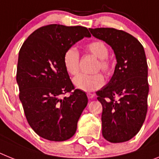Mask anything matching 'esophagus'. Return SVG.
Masks as SVG:
<instances>
[{
	"label": "esophagus",
	"mask_w": 159,
	"mask_h": 159,
	"mask_svg": "<svg viewBox=\"0 0 159 159\" xmlns=\"http://www.w3.org/2000/svg\"><path fill=\"white\" fill-rule=\"evenodd\" d=\"M94 94H91V93H87V97L89 99H91V98H94Z\"/></svg>",
	"instance_id": "34e87169"
}]
</instances>
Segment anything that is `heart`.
<instances>
[{"instance_id":"1","label":"heart","mask_w":159,"mask_h":159,"mask_svg":"<svg viewBox=\"0 0 159 159\" xmlns=\"http://www.w3.org/2000/svg\"><path fill=\"white\" fill-rule=\"evenodd\" d=\"M86 49L95 57L99 59L97 65V70H101L106 74H109L111 70V65L107 60L109 55L108 48L102 41H94L86 45ZM63 62L66 71L70 75H75L79 70V53L78 51L71 47L64 53ZM73 83L77 89L82 91H94L102 87L104 84V78L102 74L96 73L92 75L80 73L73 79Z\"/></svg>"}]
</instances>
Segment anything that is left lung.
<instances>
[{"instance_id":"1","label":"left lung","mask_w":159,"mask_h":159,"mask_svg":"<svg viewBox=\"0 0 159 159\" xmlns=\"http://www.w3.org/2000/svg\"><path fill=\"white\" fill-rule=\"evenodd\" d=\"M114 51L117 64L111 80L96 92L102 106V133L111 143L125 142L140 131L147 112L148 65L141 43L114 28L89 29Z\"/></svg>"}]
</instances>
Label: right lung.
Segmentation results:
<instances>
[{
    "label": "right lung",
    "instance_id": "right-lung-1",
    "mask_svg": "<svg viewBox=\"0 0 159 159\" xmlns=\"http://www.w3.org/2000/svg\"><path fill=\"white\" fill-rule=\"evenodd\" d=\"M86 27L52 24L34 30L19 51L17 83L24 113L39 137L53 141L71 138L87 105L86 93L74 89L63 62L64 53L84 37Z\"/></svg>",
    "mask_w": 159,
    "mask_h": 159
}]
</instances>
